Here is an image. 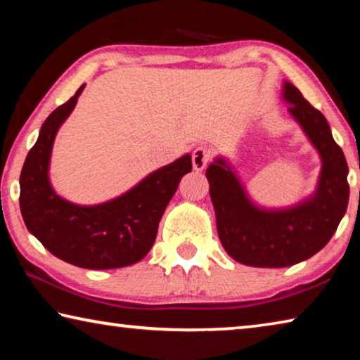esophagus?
<instances>
[{
  "mask_svg": "<svg viewBox=\"0 0 360 360\" xmlns=\"http://www.w3.org/2000/svg\"><path fill=\"white\" fill-rule=\"evenodd\" d=\"M211 150L203 146H198L192 152V165L195 172H203L206 165L211 162Z\"/></svg>",
  "mask_w": 360,
  "mask_h": 360,
  "instance_id": "obj_1",
  "label": "esophagus"
}]
</instances>
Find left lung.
I'll return each instance as SVG.
<instances>
[{
    "mask_svg": "<svg viewBox=\"0 0 360 360\" xmlns=\"http://www.w3.org/2000/svg\"><path fill=\"white\" fill-rule=\"evenodd\" d=\"M283 96L321 155V176L311 197L292 208L264 210L249 200L222 157L206 169L219 240L231 259L249 266L281 268L309 259L330 241L348 208V163L326 117L290 82H284Z\"/></svg>",
    "mask_w": 360,
    "mask_h": 360,
    "instance_id": "left-lung-1",
    "label": "left lung"
}]
</instances>
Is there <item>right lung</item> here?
<instances>
[{"label": "right lung", "instance_id": "right-lung-1", "mask_svg": "<svg viewBox=\"0 0 360 360\" xmlns=\"http://www.w3.org/2000/svg\"><path fill=\"white\" fill-rule=\"evenodd\" d=\"M84 87L49 115L28 152L20 173L22 217L49 252L71 265L90 270L129 266L150 251L181 178L192 172V158L182 155L111 202L79 206L58 197L49 182L53 139Z\"/></svg>", "mask_w": 360, "mask_h": 360}]
</instances>
